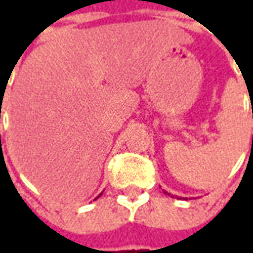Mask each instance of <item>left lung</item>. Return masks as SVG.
<instances>
[{
  "instance_id": "obj_1",
  "label": "left lung",
  "mask_w": 253,
  "mask_h": 253,
  "mask_svg": "<svg viewBox=\"0 0 253 253\" xmlns=\"http://www.w3.org/2000/svg\"><path fill=\"white\" fill-rule=\"evenodd\" d=\"M163 191H165V190H163ZM165 194H168V196H170V197H176V199H179L177 196H171V194H170V193H168V191H165ZM180 199H183V197H180ZM184 200H187V199H184Z\"/></svg>"
}]
</instances>
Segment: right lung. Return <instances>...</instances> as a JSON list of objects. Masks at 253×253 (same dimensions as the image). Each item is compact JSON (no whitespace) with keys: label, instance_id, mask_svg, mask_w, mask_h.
<instances>
[{"label":"right lung","instance_id":"obj_1","mask_svg":"<svg viewBox=\"0 0 253 253\" xmlns=\"http://www.w3.org/2000/svg\"><path fill=\"white\" fill-rule=\"evenodd\" d=\"M101 194H102V193H101ZM101 194H100V196H101ZM100 196H98V197H100Z\"/></svg>","mask_w":253,"mask_h":253}]
</instances>
